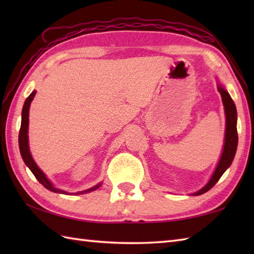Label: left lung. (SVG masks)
I'll use <instances>...</instances> for the list:
<instances>
[{
  "mask_svg": "<svg viewBox=\"0 0 254 254\" xmlns=\"http://www.w3.org/2000/svg\"><path fill=\"white\" fill-rule=\"evenodd\" d=\"M218 91L222 96V99L225 107V113H226V134H225V145L223 149L222 157H220L219 163L216 167V170L214 171L213 177L210 178L208 183L201 190L194 193L193 195H199L210 190L217 181L223 176L226 169L231 165L235 157L237 145H238V132H237V110L236 106L234 104V100L231 99L228 91H226L222 86H218Z\"/></svg>",
  "mask_w": 254,
  "mask_h": 254,
  "instance_id": "left-lung-1",
  "label": "left lung"
}]
</instances>
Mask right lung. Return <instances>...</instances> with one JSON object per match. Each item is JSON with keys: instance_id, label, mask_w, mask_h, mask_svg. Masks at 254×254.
Returning a JSON list of instances; mask_svg holds the SVG:
<instances>
[{"instance_id": "1", "label": "right lung", "mask_w": 254, "mask_h": 254, "mask_svg": "<svg viewBox=\"0 0 254 254\" xmlns=\"http://www.w3.org/2000/svg\"><path fill=\"white\" fill-rule=\"evenodd\" d=\"M36 95V91H32V93L27 97V99L25 100V104L23 107V111H21V124H20V130H19V135H18V144H19V150L21 154V157H23L25 164L29 167V169L31 170L32 174L36 177V179L39 181L42 186H44L48 190H50L52 192L56 193H62V194H74V193H68L63 190H60V189H57L51 185V182L47 179L44 172H42L38 166L36 165V163L32 159L30 152H29V146H28V122H29V107H30V102L31 100L34 99V97ZM100 187L99 185H97L94 188H90L88 190L85 191H80L75 194H83V193H88L94 190H97Z\"/></svg>"}]
</instances>
